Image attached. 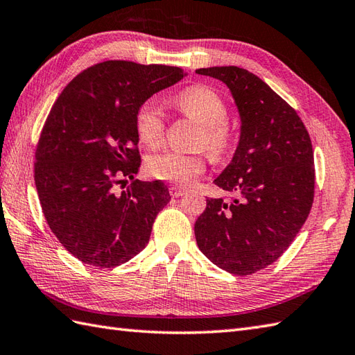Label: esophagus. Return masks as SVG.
<instances>
[{
  "instance_id": "esophagus-1",
  "label": "esophagus",
  "mask_w": 355,
  "mask_h": 355,
  "mask_svg": "<svg viewBox=\"0 0 355 355\" xmlns=\"http://www.w3.org/2000/svg\"><path fill=\"white\" fill-rule=\"evenodd\" d=\"M169 192H171V195L174 196V198H180V196H183V195L186 193L184 189H181V187H178V186L169 187Z\"/></svg>"
}]
</instances>
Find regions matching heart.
Masks as SVG:
<instances>
[{
	"label": "heart",
	"instance_id": "heart-1",
	"mask_svg": "<svg viewBox=\"0 0 355 355\" xmlns=\"http://www.w3.org/2000/svg\"><path fill=\"white\" fill-rule=\"evenodd\" d=\"M171 104L186 118L200 123L201 133L198 136V145L205 146L213 157H222L233 146L234 131L225 121L228 107L224 98L215 90L205 86L189 87L172 98ZM135 123L140 142L151 148L162 144L164 116L154 100L139 105ZM146 169L159 180L189 186L205 171V157L202 154L166 150L150 155L146 160Z\"/></svg>",
	"mask_w": 355,
	"mask_h": 355
}]
</instances>
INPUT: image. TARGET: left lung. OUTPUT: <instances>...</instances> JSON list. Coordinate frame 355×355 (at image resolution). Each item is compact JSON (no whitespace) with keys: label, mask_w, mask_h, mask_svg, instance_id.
Returning <instances> with one entry per match:
<instances>
[{"label":"left lung","mask_w":355,"mask_h":355,"mask_svg":"<svg viewBox=\"0 0 355 355\" xmlns=\"http://www.w3.org/2000/svg\"><path fill=\"white\" fill-rule=\"evenodd\" d=\"M225 83L241 116L232 162L215 180L232 202L209 198L195 222L198 248L234 275H250L278 260L306 222L315 196L309 131L265 81L237 66L196 69Z\"/></svg>","instance_id":"obj_1"}]
</instances>
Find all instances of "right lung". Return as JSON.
<instances>
[{
  "label": "right lung",
  "mask_w": 355,
  "mask_h": 355,
  "mask_svg": "<svg viewBox=\"0 0 355 355\" xmlns=\"http://www.w3.org/2000/svg\"><path fill=\"white\" fill-rule=\"evenodd\" d=\"M184 76L175 66L103 62L80 72L49 112L36 148L39 201L59 242L86 265L119 266L150 241L171 196L160 180H135L136 112ZM123 176L134 181L118 193Z\"/></svg>",
  "instance_id": "1"
}]
</instances>
